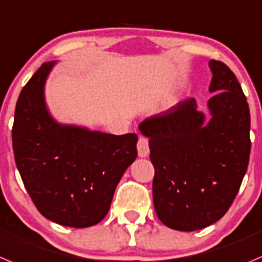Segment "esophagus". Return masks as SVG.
<instances>
[{"label": "esophagus", "instance_id": "1", "mask_svg": "<svg viewBox=\"0 0 262 262\" xmlns=\"http://www.w3.org/2000/svg\"><path fill=\"white\" fill-rule=\"evenodd\" d=\"M137 150H138V157L140 158H146L150 152L148 150V140L146 137L141 136L138 138V143H137Z\"/></svg>", "mask_w": 262, "mask_h": 262}]
</instances>
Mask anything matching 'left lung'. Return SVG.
<instances>
[{
    "label": "left lung",
    "instance_id": "obj_1",
    "mask_svg": "<svg viewBox=\"0 0 262 262\" xmlns=\"http://www.w3.org/2000/svg\"><path fill=\"white\" fill-rule=\"evenodd\" d=\"M213 73L207 108L185 99L138 126L148 138L155 168L152 200L167 227L195 231L222 218L239 192L251 154V115L235 74L221 61Z\"/></svg>",
    "mask_w": 262,
    "mask_h": 262
}]
</instances>
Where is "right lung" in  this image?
<instances>
[{"instance_id": "1", "label": "right lung", "mask_w": 262, "mask_h": 262, "mask_svg": "<svg viewBox=\"0 0 262 262\" xmlns=\"http://www.w3.org/2000/svg\"><path fill=\"white\" fill-rule=\"evenodd\" d=\"M56 63L44 62L20 91L11 130L14 158L28 194L47 219L90 227L107 215L120 179L137 158L138 137L56 121L44 96Z\"/></svg>"}]
</instances>
